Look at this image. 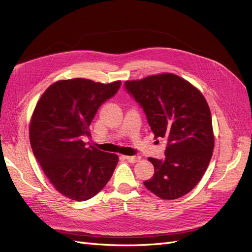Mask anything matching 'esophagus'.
Here are the masks:
<instances>
[{
    "instance_id": "34e87169",
    "label": "esophagus",
    "mask_w": 252,
    "mask_h": 252,
    "mask_svg": "<svg viewBox=\"0 0 252 252\" xmlns=\"http://www.w3.org/2000/svg\"><path fill=\"white\" fill-rule=\"evenodd\" d=\"M124 158L127 159L129 163H136V162L140 161V158L134 157V156H132V157L131 156H124Z\"/></svg>"
}]
</instances>
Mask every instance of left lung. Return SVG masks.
<instances>
[{
	"label": "left lung",
	"mask_w": 252,
	"mask_h": 252,
	"mask_svg": "<svg viewBox=\"0 0 252 252\" xmlns=\"http://www.w3.org/2000/svg\"><path fill=\"white\" fill-rule=\"evenodd\" d=\"M125 88L146 114L155 139L167 142L163 159L148 158L155 173L144 182L145 187L163 200L187 194L201 181L215 147L211 113L204 95L173 73L126 81Z\"/></svg>",
	"instance_id": "8db88e82"
}]
</instances>
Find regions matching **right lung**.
<instances>
[{"label":"right lung","instance_id":"obj_1","mask_svg":"<svg viewBox=\"0 0 252 252\" xmlns=\"http://www.w3.org/2000/svg\"><path fill=\"white\" fill-rule=\"evenodd\" d=\"M120 86L121 81L62 80L50 85L36 103L29 126L30 145L53 187L68 199H91L116 169L118 156L86 147L83 136H90L97 109Z\"/></svg>","mask_w":252,"mask_h":252}]
</instances>
